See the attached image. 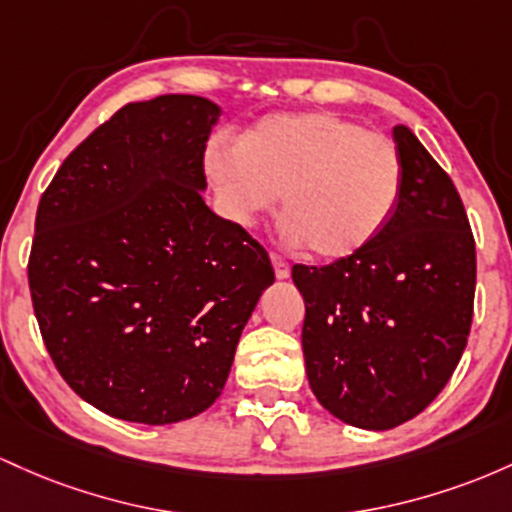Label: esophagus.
<instances>
[{
    "label": "esophagus",
    "instance_id": "esophagus-1",
    "mask_svg": "<svg viewBox=\"0 0 512 512\" xmlns=\"http://www.w3.org/2000/svg\"><path fill=\"white\" fill-rule=\"evenodd\" d=\"M271 261H273L275 275H278V278H287V275H290V263H287L283 256H280V254H273V256H271Z\"/></svg>",
    "mask_w": 512,
    "mask_h": 512
}]
</instances>
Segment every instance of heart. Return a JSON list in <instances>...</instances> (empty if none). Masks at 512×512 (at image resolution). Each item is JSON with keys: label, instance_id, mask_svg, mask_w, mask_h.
Returning a JSON list of instances; mask_svg holds the SVG:
<instances>
[{"label": "heart", "instance_id": "b5f03b06", "mask_svg": "<svg viewBox=\"0 0 512 512\" xmlns=\"http://www.w3.org/2000/svg\"><path fill=\"white\" fill-rule=\"evenodd\" d=\"M205 171L241 225L283 192L285 239L321 261L367 249L392 222L404 193V162L392 137L326 111L263 116L237 147L212 142Z\"/></svg>", "mask_w": 512, "mask_h": 512}]
</instances>
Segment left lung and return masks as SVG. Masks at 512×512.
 Here are the masks:
<instances>
[{"instance_id":"8db88e82","label":"left lung","mask_w":512,"mask_h":512,"mask_svg":"<svg viewBox=\"0 0 512 512\" xmlns=\"http://www.w3.org/2000/svg\"><path fill=\"white\" fill-rule=\"evenodd\" d=\"M404 193L360 254L292 268L304 297L309 387L350 426L389 430L442 392L474 317L476 244L447 171L404 125L394 128Z\"/></svg>"}]
</instances>
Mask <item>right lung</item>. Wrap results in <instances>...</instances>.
I'll list each match as a JSON object with an SVG mask.
<instances>
[{"label": "right lung", "mask_w": 512, "mask_h": 512, "mask_svg": "<svg viewBox=\"0 0 512 512\" xmlns=\"http://www.w3.org/2000/svg\"><path fill=\"white\" fill-rule=\"evenodd\" d=\"M203 96L128 103L72 149L40 195L28 287L70 387L132 423L186 421L225 387L271 258L203 200Z\"/></svg>", "instance_id": "1"}]
</instances>
